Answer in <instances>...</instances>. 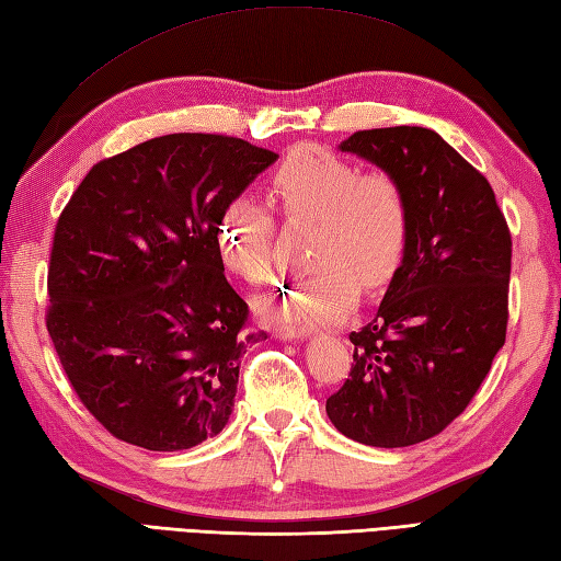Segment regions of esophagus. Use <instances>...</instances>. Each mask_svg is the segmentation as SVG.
<instances>
[{"instance_id":"34e87169","label":"esophagus","mask_w":561,"mask_h":561,"mask_svg":"<svg viewBox=\"0 0 561 561\" xmlns=\"http://www.w3.org/2000/svg\"><path fill=\"white\" fill-rule=\"evenodd\" d=\"M274 335L287 342V340H304L306 332L304 330H296V328H279L277 332H274Z\"/></svg>"}]
</instances>
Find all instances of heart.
Instances as JSON below:
<instances>
[{
	"label": "heart",
	"mask_w": 561,
	"mask_h": 561,
	"mask_svg": "<svg viewBox=\"0 0 561 561\" xmlns=\"http://www.w3.org/2000/svg\"><path fill=\"white\" fill-rule=\"evenodd\" d=\"M267 199L287 221H316L313 274L291 279L257 304L260 313L291 328H318L347 316L359 287L380 291L402 267L412 238V207L390 171L320 149H296L270 175ZM217 245L224 265L250 287L274 272V219L250 197L224 207Z\"/></svg>",
	"instance_id": "b5f03b06"
}]
</instances>
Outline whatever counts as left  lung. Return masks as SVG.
Listing matches in <instances>:
<instances>
[{
	"label": "left lung",
	"mask_w": 561,
	"mask_h": 561,
	"mask_svg": "<svg viewBox=\"0 0 561 561\" xmlns=\"http://www.w3.org/2000/svg\"><path fill=\"white\" fill-rule=\"evenodd\" d=\"M340 149L400 178L412 238L325 410L359 444L412 446L468 408L504 347L511 233L486 178L434 129H362Z\"/></svg>",
	"instance_id": "obj_1"
}]
</instances>
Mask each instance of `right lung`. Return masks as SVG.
I'll return each instance as SVG.
<instances>
[{"label":"right lung","mask_w":561,"mask_h":561,"mask_svg":"<svg viewBox=\"0 0 561 561\" xmlns=\"http://www.w3.org/2000/svg\"><path fill=\"white\" fill-rule=\"evenodd\" d=\"M226 135H165L99 161L55 226L45 325L71 388L147 450L217 436L233 410L248 304L224 277V207L277 161Z\"/></svg>","instance_id":"obj_1"}]
</instances>
